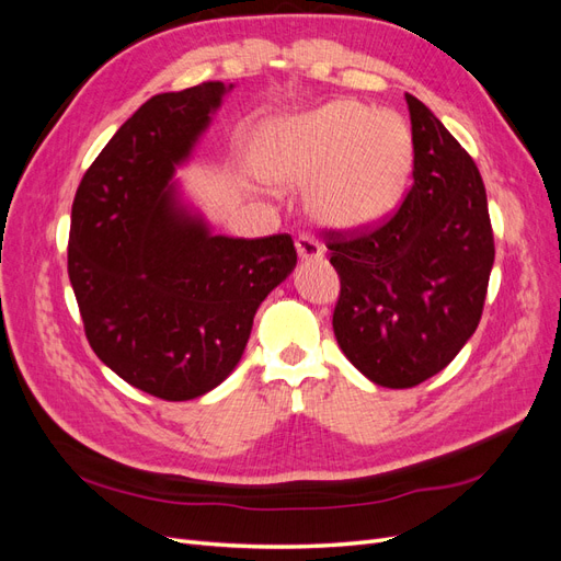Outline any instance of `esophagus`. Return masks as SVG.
I'll use <instances>...</instances> for the list:
<instances>
[{
  "label": "esophagus",
  "instance_id": "obj_1",
  "mask_svg": "<svg viewBox=\"0 0 561 561\" xmlns=\"http://www.w3.org/2000/svg\"><path fill=\"white\" fill-rule=\"evenodd\" d=\"M295 248H297V254L301 262L322 260V245L316 239H311V236H299V239L295 241Z\"/></svg>",
  "mask_w": 561,
  "mask_h": 561
}]
</instances>
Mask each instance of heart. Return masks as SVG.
Returning a JSON list of instances; mask_svg holds the SVG:
<instances>
[{"label": "heart", "instance_id": "heart-1", "mask_svg": "<svg viewBox=\"0 0 561 561\" xmlns=\"http://www.w3.org/2000/svg\"><path fill=\"white\" fill-rule=\"evenodd\" d=\"M414 163L412 133L398 114L353 100L268 122L257 138L266 182L307 186L316 222L336 231L381 225L402 203Z\"/></svg>", "mask_w": 561, "mask_h": 561}]
</instances>
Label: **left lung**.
<instances>
[{
  "instance_id": "obj_1",
  "label": "left lung",
  "mask_w": 561,
  "mask_h": 561,
  "mask_svg": "<svg viewBox=\"0 0 561 561\" xmlns=\"http://www.w3.org/2000/svg\"><path fill=\"white\" fill-rule=\"evenodd\" d=\"M414 186L379 229L332 233L342 278L332 328L371 383L412 388L445 369L478 330L491 266L486 192L478 165L443 122L407 93Z\"/></svg>"
}]
</instances>
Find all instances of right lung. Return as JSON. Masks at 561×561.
<instances>
[{
	"instance_id": "1",
	"label": "right lung",
	"mask_w": 561,
	"mask_h": 561,
	"mask_svg": "<svg viewBox=\"0 0 561 561\" xmlns=\"http://www.w3.org/2000/svg\"><path fill=\"white\" fill-rule=\"evenodd\" d=\"M233 83L149 98L83 175L67 271L89 344L114 375L161 400L222 383L266 295L297 266L293 239H231L186 198V165Z\"/></svg>"
}]
</instances>
